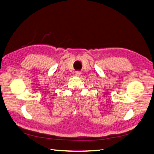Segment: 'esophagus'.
Returning a JSON list of instances; mask_svg holds the SVG:
<instances>
[{"instance_id":"34e87169","label":"esophagus","mask_w":154,"mask_h":154,"mask_svg":"<svg viewBox=\"0 0 154 154\" xmlns=\"http://www.w3.org/2000/svg\"><path fill=\"white\" fill-rule=\"evenodd\" d=\"M81 75V72L80 71H77V72H75V76H80Z\"/></svg>"}]
</instances>
